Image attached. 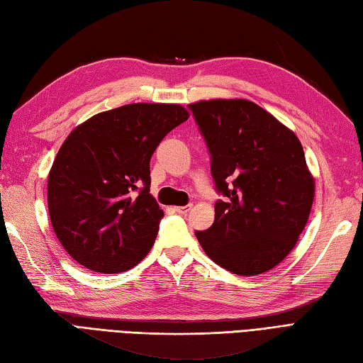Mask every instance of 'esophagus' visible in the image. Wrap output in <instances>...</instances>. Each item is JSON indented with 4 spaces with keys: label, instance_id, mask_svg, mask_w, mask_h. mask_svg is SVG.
Segmentation results:
<instances>
[{
    "label": "esophagus",
    "instance_id": "obj_1",
    "mask_svg": "<svg viewBox=\"0 0 363 363\" xmlns=\"http://www.w3.org/2000/svg\"><path fill=\"white\" fill-rule=\"evenodd\" d=\"M191 205H186V206H175L174 209H175V213H179V214H188L189 211H191Z\"/></svg>",
    "mask_w": 363,
    "mask_h": 363
}]
</instances>
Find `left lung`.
<instances>
[{"instance_id": "obj_1", "label": "left lung", "mask_w": 363, "mask_h": 363, "mask_svg": "<svg viewBox=\"0 0 363 363\" xmlns=\"http://www.w3.org/2000/svg\"><path fill=\"white\" fill-rule=\"evenodd\" d=\"M211 154L217 192L214 223L196 231L211 259L253 277L292 252L309 219L315 182L296 135L255 102L189 104Z\"/></svg>"}]
</instances>
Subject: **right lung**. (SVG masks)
<instances>
[{"instance_id":"obj_1","label":"right lung","mask_w":363,"mask_h":363,"mask_svg":"<svg viewBox=\"0 0 363 363\" xmlns=\"http://www.w3.org/2000/svg\"><path fill=\"white\" fill-rule=\"evenodd\" d=\"M188 118L179 104H127L68 135L48 177V209L72 259L111 275L146 257L164 216L149 192L150 158Z\"/></svg>"}]
</instances>
